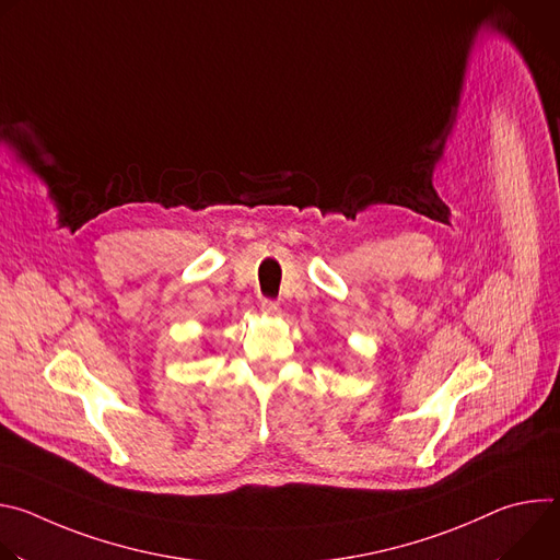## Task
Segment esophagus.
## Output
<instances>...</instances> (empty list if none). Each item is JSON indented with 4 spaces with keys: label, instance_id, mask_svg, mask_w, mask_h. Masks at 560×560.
I'll return each instance as SVG.
<instances>
[{
    "label": "esophagus",
    "instance_id": "34e87169",
    "mask_svg": "<svg viewBox=\"0 0 560 560\" xmlns=\"http://www.w3.org/2000/svg\"><path fill=\"white\" fill-rule=\"evenodd\" d=\"M259 307H261V312H264V314H268V316H277V314H279V310H281V307H279V303H277V301H272V299H264Z\"/></svg>",
    "mask_w": 560,
    "mask_h": 560
}]
</instances>
